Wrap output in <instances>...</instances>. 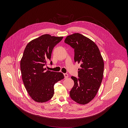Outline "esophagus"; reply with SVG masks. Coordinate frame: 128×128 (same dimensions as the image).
Instances as JSON below:
<instances>
[{
	"instance_id": "obj_1",
	"label": "esophagus",
	"mask_w": 128,
	"mask_h": 128,
	"mask_svg": "<svg viewBox=\"0 0 128 128\" xmlns=\"http://www.w3.org/2000/svg\"><path fill=\"white\" fill-rule=\"evenodd\" d=\"M64 76L65 78H68V74H64Z\"/></svg>"
}]
</instances>
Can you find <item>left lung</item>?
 Masks as SVG:
<instances>
[{
  "label": "left lung",
  "mask_w": 128,
  "mask_h": 128,
  "mask_svg": "<svg viewBox=\"0 0 128 128\" xmlns=\"http://www.w3.org/2000/svg\"><path fill=\"white\" fill-rule=\"evenodd\" d=\"M65 43L74 50V62L80 64L78 77L71 76L74 86L70 91L71 98L76 103L86 104L96 95L101 84L104 61L97 46L80 33L67 36Z\"/></svg>",
  "instance_id": "left-lung-1"
}]
</instances>
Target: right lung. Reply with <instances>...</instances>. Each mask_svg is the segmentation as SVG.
<instances>
[{
    "mask_svg": "<svg viewBox=\"0 0 128 128\" xmlns=\"http://www.w3.org/2000/svg\"><path fill=\"white\" fill-rule=\"evenodd\" d=\"M63 38L44 34L31 40L25 48L20 62L22 80L29 96L36 102L50 100L54 94V84L64 78L62 73L44 68L47 61L50 60L53 48Z\"/></svg>",
    "mask_w": 128,
    "mask_h": 128,
    "instance_id": "add662e5",
    "label": "right lung"
}]
</instances>
